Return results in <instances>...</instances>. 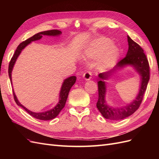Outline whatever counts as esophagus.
<instances>
[{"mask_svg":"<svg viewBox=\"0 0 159 159\" xmlns=\"http://www.w3.org/2000/svg\"><path fill=\"white\" fill-rule=\"evenodd\" d=\"M91 75H92V74H91V72L88 71L85 72V73L83 74V78L85 80H89L91 78Z\"/></svg>","mask_w":159,"mask_h":159,"instance_id":"34e87169","label":"esophagus"}]
</instances>
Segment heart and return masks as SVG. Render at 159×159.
Listing matches in <instances>:
<instances>
[{"label":"heart","mask_w":159,"mask_h":159,"mask_svg":"<svg viewBox=\"0 0 159 159\" xmlns=\"http://www.w3.org/2000/svg\"><path fill=\"white\" fill-rule=\"evenodd\" d=\"M112 44V41L106 38H102L96 40L90 48V54L96 57L99 56L104 51L102 58V63L105 65H109L116 58L118 55V48Z\"/></svg>","instance_id":"1"}]
</instances>
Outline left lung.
Segmentation results:
<instances>
[{"instance_id":"left-lung-1","label":"left lung","mask_w":159,"mask_h":159,"mask_svg":"<svg viewBox=\"0 0 159 159\" xmlns=\"http://www.w3.org/2000/svg\"><path fill=\"white\" fill-rule=\"evenodd\" d=\"M127 40L129 50L126 56L120 60L113 70L99 74V80L98 82L99 98L96 106L103 117L109 120H113V121L126 118L131 115L139 109L142 103L143 96L145 93L148 80L150 78V67H149L148 59L143 48L129 36H127ZM127 65H133L141 75L142 84L139 93L136 99L133 102L125 107L119 108L109 107L107 105L104 100L106 88L104 82L102 80L107 79L112 75V73L115 70Z\"/></svg>"}]
</instances>
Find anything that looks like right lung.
Segmentation results:
<instances>
[{
    "label": "right lung",
    "mask_w": 159,
    "mask_h": 159,
    "mask_svg": "<svg viewBox=\"0 0 159 159\" xmlns=\"http://www.w3.org/2000/svg\"><path fill=\"white\" fill-rule=\"evenodd\" d=\"M61 33V31L58 30H47V31H44V32H41L38 34H36L35 35H34L33 36L30 37L28 38V39L26 40L25 41L22 42L20 43V44L18 45L17 47V48L14 52V54L13 56L12 57V58L10 61V63H9L8 65V75H9V78H10L11 81L12 83V78H11V73H12V70L13 68V66L15 64V61L17 59L18 56L20 55L21 51L25 48L32 41H35L40 40V38H42L43 35H48V36H57V35H60ZM76 81V77L75 76H71L70 78H67L64 80L63 84H62L61 91H60V102L57 103L56 106L53 108L51 110L47 111L45 112H42V113H34L26 109L25 107H24L23 105L18 102L16 96L14 93V91H13V95H14V99L16 104L19 106L22 107L24 109H25L27 113H29L31 116L34 117L36 119H40V120H44V121H46V120H50L55 118L57 117L60 112L61 111V110L63 109L65 106V104L66 102L67 98H68L69 91L71 89V88L73 86V85L75 83Z\"/></svg>",
    "instance_id": "obj_1"
}]
</instances>
